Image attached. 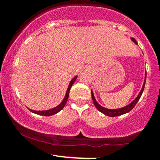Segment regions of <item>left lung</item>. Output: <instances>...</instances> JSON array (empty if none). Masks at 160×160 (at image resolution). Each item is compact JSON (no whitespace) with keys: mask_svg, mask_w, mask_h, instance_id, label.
Returning a JSON list of instances; mask_svg holds the SVG:
<instances>
[{"mask_svg":"<svg viewBox=\"0 0 160 160\" xmlns=\"http://www.w3.org/2000/svg\"><path fill=\"white\" fill-rule=\"evenodd\" d=\"M132 40L134 42L136 43V44H137V42L135 41V38H132ZM146 77H145V81H144V83H143L142 88L141 91H140V93H138V96H137V98H135V99L134 100V101H132V102L131 103V104H128V105L125 106V107L122 108H118V109H113V110H111V109L105 108H104V107H102V106H101L99 104H98V102H97L96 100H95L94 96H93V92L91 91L92 100H93V104H94L95 107H96V108L98 109V111H101V113L104 114H105V115L109 116V117H116V116H119V115H122V114H126V113L129 112L130 111H132V109H133V108L135 107V104H137V102H138V100H139L140 98H141L143 90H144V88H145V84H146Z\"/></svg>","mask_w":160,"mask_h":160,"instance_id":"obj_1","label":"left lung"}]
</instances>
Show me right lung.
Listing matches in <instances>:
<instances>
[{"instance_id":"obj_1","label":"right lung","mask_w":160,"mask_h":160,"mask_svg":"<svg viewBox=\"0 0 160 160\" xmlns=\"http://www.w3.org/2000/svg\"><path fill=\"white\" fill-rule=\"evenodd\" d=\"M77 77H75L70 81L68 88H67V93H66L65 98H64V99L62 100V102H61L60 104L57 106V107L54 108H52V109H50V110H48V111H34V110H31V109H29V110L32 111V112L35 113V114H39V115H42V116H51V115H53V114H56V113H58L59 111H60L62 108H63L64 106L66 105V103H67V100H68V98H69V93H70V88H71V87H72V85L73 84L74 81L76 80Z\"/></svg>"}]
</instances>
